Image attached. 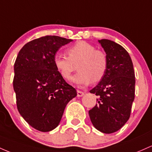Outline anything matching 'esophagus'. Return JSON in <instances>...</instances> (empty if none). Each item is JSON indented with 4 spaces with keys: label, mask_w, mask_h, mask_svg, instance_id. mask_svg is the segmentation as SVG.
<instances>
[{
    "label": "esophagus",
    "mask_w": 152,
    "mask_h": 152,
    "mask_svg": "<svg viewBox=\"0 0 152 152\" xmlns=\"http://www.w3.org/2000/svg\"><path fill=\"white\" fill-rule=\"evenodd\" d=\"M77 97H82L85 95V93L80 91V90H77Z\"/></svg>",
    "instance_id": "obj_1"
}]
</instances>
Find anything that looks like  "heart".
I'll return each mask as SVG.
<instances>
[{"label": "heart", "mask_w": 152, "mask_h": 152, "mask_svg": "<svg viewBox=\"0 0 152 152\" xmlns=\"http://www.w3.org/2000/svg\"><path fill=\"white\" fill-rule=\"evenodd\" d=\"M68 57L56 54L54 64L64 80H69L77 66L78 72L72 78V82L80 87L98 83L105 76L108 69V57L103 51L95 46L80 41L67 49Z\"/></svg>", "instance_id": "heart-1"}]
</instances>
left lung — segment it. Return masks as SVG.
Listing matches in <instances>:
<instances>
[{
  "label": "left lung",
  "instance_id": "left-lung-1",
  "mask_svg": "<svg viewBox=\"0 0 152 152\" xmlns=\"http://www.w3.org/2000/svg\"><path fill=\"white\" fill-rule=\"evenodd\" d=\"M107 57L108 69L90 93L98 96L89 110L94 127L104 134L118 131L129 120L135 95V73L130 55L122 46L108 39L98 40Z\"/></svg>",
  "mask_w": 152,
  "mask_h": 152
}]
</instances>
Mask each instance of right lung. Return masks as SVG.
<instances>
[{"mask_svg":"<svg viewBox=\"0 0 152 152\" xmlns=\"http://www.w3.org/2000/svg\"><path fill=\"white\" fill-rule=\"evenodd\" d=\"M45 36L26 44L14 64L13 89L18 112L34 129L47 132L55 129L76 90L56 69L54 57L60 47L72 42Z\"/></svg>","mask_w":152,"mask_h":152,"instance_id":"obj_1","label":"right lung"}]
</instances>
